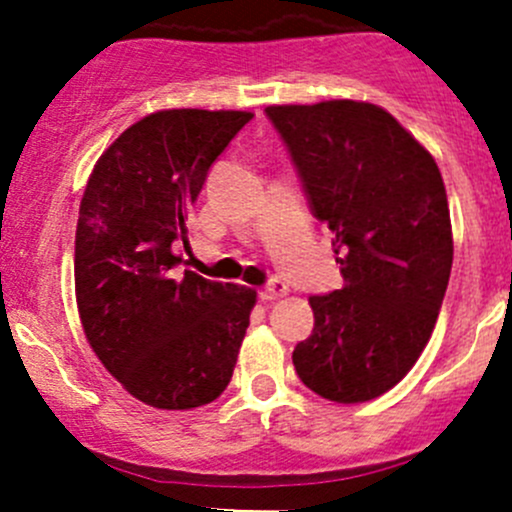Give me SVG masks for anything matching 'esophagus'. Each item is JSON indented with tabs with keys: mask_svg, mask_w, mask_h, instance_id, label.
<instances>
[{
	"mask_svg": "<svg viewBox=\"0 0 512 512\" xmlns=\"http://www.w3.org/2000/svg\"><path fill=\"white\" fill-rule=\"evenodd\" d=\"M287 295V285L280 280V277H270L267 285L260 290V300L262 302H272V300H280V297Z\"/></svg>",
	"mask_w": 512,
	"mask_h": 512,
	"instance_id": "1",
	"label": "esophagus"
}]
</instances>
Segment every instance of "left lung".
Here are the masks:
<instances>
[{
  "label": "left lung",
  "instance_id": "8db88e82",
  "mask_svg": "<svg viewBox=\"0 0 512 512\" xmlns=\"http://www.w3.org/2000/svg\"><path fill=\"white\" fill-rule=\"evenodd\" d=\"M310 212L332 232L342 290L312 295L292 362L312 393L365 403L398 385L433 335L450 267L448 195L430 152L352 99L267 107Z\"/></svg>",
  "mask_w": 512,
  "mask_h": 512
}]
</instances>
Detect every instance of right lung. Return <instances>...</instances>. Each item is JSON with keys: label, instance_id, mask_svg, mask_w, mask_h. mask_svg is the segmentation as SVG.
<instances>
[{"label": "right lung", "instance_id": "1", "mask_svg": "<svg viewBox=\"0 0 512 512\" xmlns=\"http://www.w3.org/2000/svg\"><path fill=\"white\" fill-rule=\"evenodd\" d=\"M250 112L165 109L132 124L94 165L79 205L74 285L84 335L127 393L162 410L220 398L255 292L177 275V242L207 172Z\"/></svg>", "mask_w": 512, "mask_h": 512}]
</instances>
